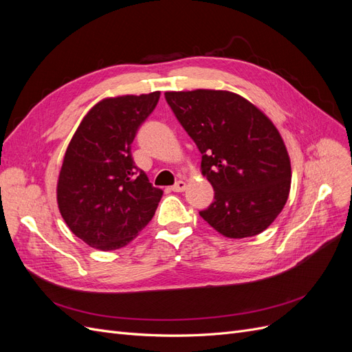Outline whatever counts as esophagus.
<instances>
[{
    "label": "esophagus",
    "mask_w": 352,
    "mask_h": 352,
    "mask_svg": "<svg viewBox=\"0 0 352 352\" xmlns=\"http://www.w3.org/2000/svg\"><path fill=\"white\" fill-rule=\"evenodd\" d=\"M185 189H186V184L184 182V180H177V182L172 186L173 192H184Z\"/></svg>",
    "instance_id": "1"
}]
</instances>
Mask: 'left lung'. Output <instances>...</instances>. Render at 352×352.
I'll return each instance as SVG.
<instances>
[{"instance_id":"obj_1","label":"left lung","mask_w":352,"mask_h":352,"mask_svg":"<svg viewBox=\"0 0 352 352\" xmlns=\"http://www.w3.org/2000/svg\"><path fill=\"white\" fill-rule=\"evenodd\" d=\"M176 119L197 144L214 201L199 211L226 238L267 229L291 189V162L279 131L261 110L229 91L166 92Z\"/></svg>"}]
</instances>
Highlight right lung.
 Wrapping results in <instances>:
<instances>
[{"label":"right lung","instance_id":"1","mask_svg":"<svg viewBox=\"0 0 352 352\" xmlns=\"http://www.w3.org/2000/svg\"><path fill=\"white\" fill-rule=\"evenodd\" d=\"M160 92L105 98L83 117L63 160L57 202L69 229L101 251L129 243L153 219L163 190L135 166L131 146Z\"/></svg>","mask_w":352,"mask_h":352}]
</instances>
